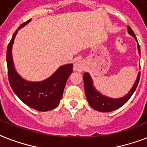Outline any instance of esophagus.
Wrapping results in <instances>:
<instances>
[{
    "label": "esophagus",
    "instance_id": "1",
    "mask_svg": "<svg viewBox=\"0 0 147 147\" xmlns=\"http://www.w3.org/2000/svg\"><path fill=\"white\" fill-rule=\"evenodd\" d=\"M84 69H85V63L83 61H81V60L77 61L73 65V69L75 71H82Z\"/></svg>",
    "mask_w": 147,
    "mask_h": 147
}]
</instances>
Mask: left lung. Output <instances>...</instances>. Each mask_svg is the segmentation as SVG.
I'll list each match as a JSON object with an SVG mask.
<instances>
[{
    "label": "left lung",
    "instance_id": "8db88e82",
    "mask_svg": "<svg viewBox=\"0 0 147 147\" xmlns=\"http://www.w3.org/2000/svg\"><path fill=\"white\" fill-rule=\"evenodd\" d=\"M127 31L130 35L134 36V38L137 42V37L130 26H128ZM137 47H138V52L140 54V48L139 43L137 44ZM140 78V72H139L138 74L137 80L135 82L132 88L125 96L121 98H111L104 96L100 94L93 86V82H92L89 73L85 72L84 76H83V79H84L85 95H86L88 102L92 108H94V110L98 111L111 112L114 110L118 109L119 107H121V106H123L124 104L127 102V100L130 99V97L132 96V94H134V92H135V90L138 85Z\"/></svg>",
    "mask_w": 147,
    "mask_h": 147
}]
</instances>
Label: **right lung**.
<instances>
[{
  "label": "right lung",
  "instance_id": "1",
  "mask_svg": "<svg viewBox=\"0 0 147 147\" xmlns=\"http://www.w3.org/2000/svg\"><path fill=\"white\" fill-rule=\"evenodd\" d=\"M22 24L17 28L7 49V65L9 82L13 92L27 106L40 111H48L57 107L62 99L65 86L70 74L72 64L59 67L55 73L46 80L33 82L24 80L15 70L12 58V47L15 36L20 29L30 21Z\"/></svg>",
  "mask_w": 147,
  "mask_h": 147
}]
</instances>
